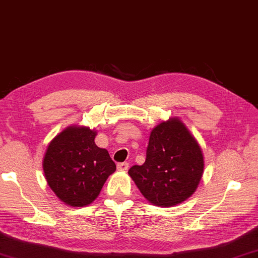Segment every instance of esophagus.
Masks as SVG:
<instances>
[{"label":"esophagus","instance_id":"obj_1","mask_svg":"<svg viewBox=\"0 0 258 258\" xmlns=\"http://www.w3.org/2000/svg\"><path fill=\"white\" fill-rule=\"evenodd\" d=\"M117 169H118V170H123V171L128 170V163H127V162L117 163Z\"/></svg>","mask_w":258,"mask_h":258}]
</instances>
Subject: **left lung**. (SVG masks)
I'll return each mask as SVG.
<instances>
[{
  "instance_id": "left-lung-1",
  "label": "left lung",
  "mask_w": 258,
  "mask_h": 258,
  "mask_svg": "<svg viewBox=\"0 0 258 258\" xmlns=\"http://www.w3.org/2000/svg\"><path fill=\"white\" fill-rule=\"evenodd\" d=\"M204 172L201 145L178 117L151 131L147 159L128 175L149 203L169 208L184 202L198 188Z\"/></svg>"
}]
</instances>
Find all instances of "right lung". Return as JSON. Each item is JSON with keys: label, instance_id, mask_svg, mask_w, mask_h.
<instances>
[{"label": "right lung", "instance_id": "add662e5", "mask_svg": "<svg viewBox=\"0 0 258 258\" xmlns=\"http://www.w3.org/2000/svg\"><path fill=\"white\" fill-rule=\"evenodd\" d=\"M97 131L71 125L49 142L43 169L46 181L59 201L72 208L91 204L111 174L115 162L95 143Z\"/></svg>", "mask_w": 258, "mask_h": 258}]
</instances>
